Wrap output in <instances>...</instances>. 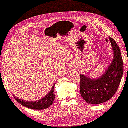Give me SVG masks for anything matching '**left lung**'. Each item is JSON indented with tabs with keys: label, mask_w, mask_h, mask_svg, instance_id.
<instances>
[{
	"label": "left lung",
	"mask_w": 128,
	"mask_h": 128,
	"mask_svg": "<svg viewBox=\"0 0 128 128\" xmlns=\"http://www.w3.org/2000/svg\"><path fill=\"white\" fill-rule=\"evenodd\" d=\"M113 51V59L101 77L96 79L80 74V95L86 102L92 104L104 103L110 100L119 87L123 74V61L120 48L110 37Z\"/></svg>",
	"instance_id": "obj_1"
}]
</instances>
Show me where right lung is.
<instances>
[{
    "label": "right lung",
    "instance_id": "add662e5",
    "mask_svg": "<svg viewBox=\"0 0 128 128\" xmlns=\"http://www.w3.org/2000/svg\"><path fill=\"white\" fill-rule=\"evenodd\" d=\"M54 85L51 88L50 93L46 96H45L42 98L40 99V100H38V101L26 102L24 100H22L21 99L15 96H14V98L22 105L27 107L28 108H30V109L36 110L46 109V108H49L52 105L54 100L55 95L54 94Z\"/></svg>",
    "mask_w": 128,
    "mask_h": 128
}]
</instances>
